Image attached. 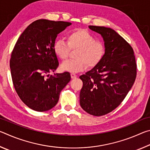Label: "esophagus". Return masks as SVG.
Returning a JSON list of instances; mask_svg holds the SVG:
<instances>
[{"mask_svg":"<svg viewBox=\"0 0 150 150\" xmlns=\"http://www.w3.org/2000/svg\"><path fill=\"white\" fill-rule=\"evenodd\" d=\"M71 77L72 79H75V78H77V75H76V74H75V73H71Z\"/></svg>","mask_w":150,"mask_h":150,"instance_id":"obj_1","label":"esophagus"}]
</instances>
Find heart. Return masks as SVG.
Returning <instances> with one entry per match:
<instances>
[{"mask_svg":"<svg viewBox=\"0 0 150 150\" xmlns=\"http://www.w3.org/2000/svg\"><path fill=\"white\" fill-rule=\"evenodd\" d=\"M67 43L62 39L57 40L54 44L55 54L63 60L69 56L71 49H78L77 59H69L63 62L61 69L65 71L77 73L84 70L87 65L95 67L98 65L106 54V46L87 30L78 28L67 35Z\"/></svg>","mask_w":150,"mask_h":150,"instance_id":"obj_1","label":"heart"}]
</instances>
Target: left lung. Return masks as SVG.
<instances>
[{"label": "left lung", "instance_id": "1", "mask_svg": "<svg viewBox=\"0 0 150 150\" xmlns=\"http://www.w3.org/2000/svg\"><path fill=\"white\" fill-rule=\"evenodd\" d=\"M102 35L106 54L92 69L81 75L83 87L80 105L95 116L106 115L118 107L131 89L136 77V63L131 45L115 30L89 26Z\"/></svg>", "mask_w": 150, "mask_h": 150}]
</instances>
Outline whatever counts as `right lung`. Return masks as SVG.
<instances>
[{"instance_id":"add662e5","label":"right lung","mask_w":150,"mask_h":150,"mask_svg":"<svg viewBox=\"0 0 150 150\" xmlns=\"http://www.w3.org/2000/svg\"><path fill=\"white\" fill-rule=\"evenodd\" d=\"M71 22L35 20L18 39L10 67L18 95L32 110L44 112L56 105L61 91L71 80L69 72L54 73L59 65L54 44L57 35Z\"/></svg>"}]
</instances>
